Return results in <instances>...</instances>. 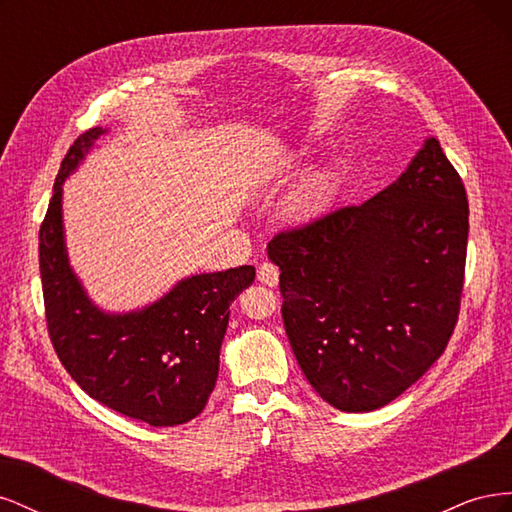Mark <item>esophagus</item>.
<instances>
[{
	"label": "esophagus",
	"mask_w": 512,
	"mask_h": 512,
	"mask_svg": "<svg viewBox=\"0 0 512 512\" xmlns=\"http://www.w3.org/2000/svg\"><path fill=\"white\" fill-rule=\"evenodd\" d=\"M258 282L265 284V286H277V282H280V269H277L275 265H271V262H262V265L258 267Z\"/></svg>",
	"instance_id": "34e87169"
}]
</instances>
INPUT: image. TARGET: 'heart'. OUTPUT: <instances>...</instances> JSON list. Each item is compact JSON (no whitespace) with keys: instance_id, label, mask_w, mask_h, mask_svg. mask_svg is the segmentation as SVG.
Segmentation results:
<instances>
[{"instance_id":"obj_1","label":"heart","mask_w":512,"mask_h":512,"mask_svg":"<svg viewBox=\"0 0 512 512\" xmlns=\"http://www.w3.org/2000/svg\"><path fill=\"white\" fill-rule=\"evenodd\" d=\"M327 194H329V179L320 175L309 181L305 188L292 198L288 213L299 222L312 220L314 215L322 211L324 203H327Z\"/></svg>"}]
</instances>
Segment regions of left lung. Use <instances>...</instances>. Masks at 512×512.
<instances>
[{
	"mask_svg": "<svg viewBox=\"0 0 512 512\" xmlns=\"http://www.w3.org/2000/svg\"><path fill=\"white\" fill-rule=\"evenodd\" d=\"M468 215L463 181L429 136L367 203L271 239L292 352L333 408L378 410L440 359L459 318Z\"/></svg>",
	"mask_w": 512,
	"mask_h": 512,
	"instance_id": "1",
	"label": "left lung"
}]
</instances>
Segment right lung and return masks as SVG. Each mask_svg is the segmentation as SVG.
Returning <instances> with one entry per match:
<instances>
[{
  "mask_svg": "<svg viewBox=\"0 0 512 512\" xmlns=\"http://www.w3.org/2000/svg\"><path fill=\"white\" fill-rule=\"evenodd\" d=\"M91 128L68 149L40 226L46 329L61 365L81 389L123 416L173 427L203 412L215 389L230 303L256 269L200 273L138 312L106 314L91 303L68 262L61 185L104 134Z\"/></svg>",
  "mask_w": 512,
  "mask_h": 512,
  "instance_id": "1",
  "label": "right lung"
}]
</instances>
